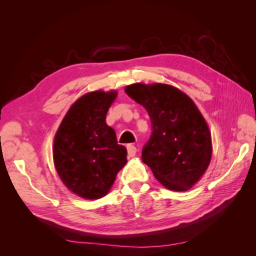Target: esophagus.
I'll use <instances>...</instances> for the list:
<instances>
[{"label":"esophagus","instance_id":"obj_1","mask_svg":"<svg viewBox=\"0 0 256 256\" xmlns=\"http://www.w3.org/2000/svg\"><path fill=\"white\" fill-rule=\"evenodd\" d=\"M136 151H138V149L134 146H132V144L128 146V154L130 158L134 157V156H136Z\"/></svg>","mask_w":256,"mask_h":256}]
</instances>
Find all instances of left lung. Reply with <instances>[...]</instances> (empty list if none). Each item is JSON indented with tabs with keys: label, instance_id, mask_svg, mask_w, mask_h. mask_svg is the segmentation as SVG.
I'll return each instance as SVG.
<instances>
[{
	"label": "left lung",
	"instance_id": "left-lung-1",
	"mask_svg": "<svg viewBox=\"0 0 256 256\" xmlns=\"http://www.w3.org/2000/svg\"><path fill=\"white\" fill-rule=\"evenodd\" d=\"M125 92L146 108L152 125L142 162L166 188L190 190L204 174L212 154L209 128L196 105L170 84H134Z\"/></svg>",
	"mask_w": 256,
	"mask_h": 256
}]
</instances>
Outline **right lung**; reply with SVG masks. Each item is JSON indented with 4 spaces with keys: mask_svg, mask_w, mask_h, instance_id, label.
Segmentation results:
<instances>
[{
    "mask_svg": "<svg viewBox=\"0 0 256 256\" xmlns=\"http://www.w3.org/2000/svg\"><path fill=\"white\" fill-rule=\"evenodd\" d=\"M118 92H92L68 110L54 138L53 159L64 185L88 200L110 192L118 172L128 162V151L118 144L106 115Z\"/></svg>",
    "mask_w": 256,
    "mask_h": 256,
    "instance_id": "right-lung-1",
    "label": "right lung"
}]
</instances>
